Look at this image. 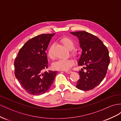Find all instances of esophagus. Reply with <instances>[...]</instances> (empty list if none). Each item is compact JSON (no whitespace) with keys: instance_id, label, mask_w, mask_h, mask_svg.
<instances>
[{"instance_id":"1","label":"esophagus","mask_w":121,"mask_h":121,"mask_svg":"<svg viewBox=\"0 0 121 121\" xmlns=\"http://www.w3.org/2000/svg\"><path fill=\"white\" fill-rule=\"evenodd\" d=\"M65 72H66V73H72V71H70V70H66V71H65Z\"/></svg>"}]
</instances>
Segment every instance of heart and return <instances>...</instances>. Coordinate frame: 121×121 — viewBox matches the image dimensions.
I'll return each mask as SVG.
<instances>
[{
	"label": "heart",
	"mask_w": 121,
	"mask_h": 121,
	"mask_svg": "<svg viewBox=\"0 0 121 121\" xmlns=\"http://www.w3.org/2000/svg\"><path fill=\"white\" fill-rule=\"evenodd\" d=\"M61 43L69 51H71V54L73 56H77V50L74 49V43L68 37H63L60 40ZM48 56L51 59L54 58L53 54V46H51L48 51ZM74 60L71 58L65 60H59L53 64V68L55 70H67L73 66Z\"/></svg>",
	"instance_id": "1"
}]
</instances>
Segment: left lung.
<instances>
[{
	"label": "left lung",
	"mask_w": 121,
	"mask_h": 121,
	"mask_svg": "<svg viewBox=\"0 0 121 121\" xmlns=\"http://www.w3.org/2000/svg\"><path fill=\"white\" fill-rule=\"evenodd\" d=\"M70 33L78 37L82 50L78 65L84 67L79 71L80 77L76 87L81 90H90L105 77L110 61L108 51L98 37L91 33L84 31Z\"/></svg>",
	"instance_id": "left-lung-1"
}]
</instances>
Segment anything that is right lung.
I'll list each match as a JSON object with an SVG mask.
<instances>
[{
    "label": "right lung",
    "mask_w": 121,
    "mask_h": 121,
    "mask_svg": "<svg viewBox=\"0 0 121 121\" xmlns=\"http://www.w3.org/2000/svg\"><path fill=\"white\" fill-rule=\"evenodd\" d=\"M53 34H42L31 39L19 51L14 62L15 75L30 94L45 93L54 81L57 71H44L48 68L46 50Z\"/></svg>",
    "instance_id": "add662e5"
}]
</instances>
